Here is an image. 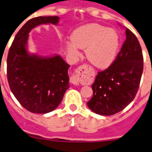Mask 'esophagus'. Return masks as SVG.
Returning <instances> with one entry per match:
<instances>
[{"instance_id":"34e87169","label":"esophagus","mask_w":152,"mask_h":152,"mask_svg":"<svg viewBox=\"0 0 152 152\" xmlns=\"http://www.w3.org/2000/svg\"><path fill=\"white\" fill-rule=\"evenodd\" d=\"M82 67H79L78 69H77V72L80 73V72L82 70ZM79 81H80V78H79V76L77 75H73L72 77H70V82L72 83L73 84H79Z\"/></svg>"}]
</instances>
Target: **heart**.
<instances>
[{"mask_svg": "<svg viewBox=\"0 0 152 152\" xmlns=\"http://www.w3.org/2000/svg\"><path fill=\"white\" fill-rule=\"evenodd\" d=\"M72 42L66 43L68 54L73 57L80 55L79 49H86L88 61L98 68H107L114 61L119 49L117 33L98 23H89L75 29Z\"/></svg>", "mask_w": 152, "mask_h": 152, "instance_id": "1", "label": "heart"}]
</instances>
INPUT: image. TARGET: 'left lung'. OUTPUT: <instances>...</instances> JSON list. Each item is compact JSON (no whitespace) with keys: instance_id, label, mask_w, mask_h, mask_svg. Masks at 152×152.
<instances>
[{"instance_id":"obj_1","label":"left lung","mask_w":152,"mask_h":152,"mask_svg":"<svg viewBox=\"0 0 152 152\" xmlns=\"http://www.w3.org/2000/svg\"><path fill=\"white\" fill-rule=\"evenodd\" d=\"M126 39L110 66L98 72L88 106L96 114L111 116L134 100L143 72V56L139 40L126 29Z\"/></svg>"}]
</instances>
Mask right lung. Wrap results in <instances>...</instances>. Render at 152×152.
<instances>
[{
    "mask_svg": "<svg viewBox=\"0 0 152 152\" xmlns=\"http://www.w3.org/2000/svg\"><path fill=\"white\" fill-rule=\"evenodd\" d=\"M59 17H38L22 26L13 39L7 60L9 86L19 103L33 113L56 110L69 88L70 65L58 55L42 57L27 51L29 33L42 24L57 25Z\"/></svg>",
    "mask_w": 152,
    "mask_h": 152,
    "instance_id": "1",
    "label": "right lung"
}]
</instances>
